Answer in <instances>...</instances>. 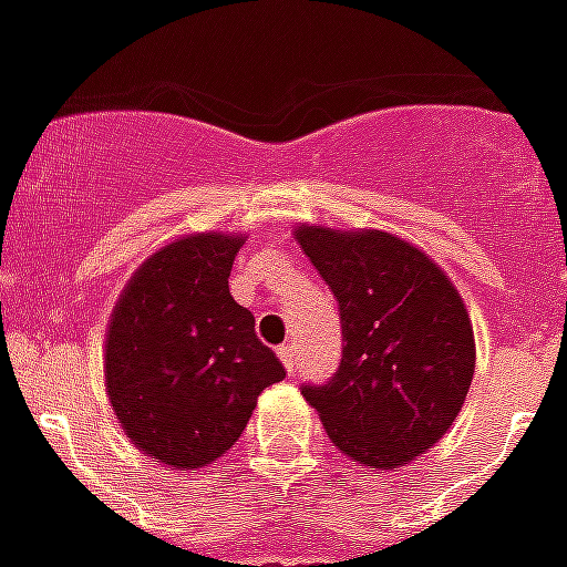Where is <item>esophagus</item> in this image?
<instances>
[{
	"instance_id": "esophagus-1",
	"label": "esophagus",
	"mask_w": 567,
	"mask_h": 567,
	"mask_svg": "<svg viewBox=\"0 0 567 567\" xmlns=\"http://www.w3.org/2000/svg\"><path fill=\"white\" fill-rule=\"evenodd\" d=\"M279 362H282L285 371L293 377V373H297V347H291V344L279 347Z\"/></svg>"
}]
</instances>
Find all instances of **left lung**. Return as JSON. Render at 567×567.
<instances>
[{
    "mask_svg": "<svg viewBox=\"0 0 567 567\" xmlns=\"http://www.w3.org/2000/svg\"><path fill=\"white\" fill-rule=\"evenodd\" d=\"M293 238L336 293L347 341L336 377L302 396L344 456L379 471L409 465L444 439L474 379L465 300L391 231L302 223Z\"/></svg>",
    "mask_w": 567,
    "mask_h": 567,
    "instance_id": "left-lung-1",
    "label": "left lung"
}]
</instances>
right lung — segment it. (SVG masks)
I'll return each mask as SVG.
<instances>
[{"mask_svg": "<svg viewBox=\"0 0 567 567\" xmlns=\"http://www.w3.org/2000/svg\"><path fill=\"white\" fill-rule=\"evenodd\" d=\"M238 231L185 235L137 267L105 332V391L117 423L146 456L196 471L240 439L258 394L285 379L231 300Z\"/></svg>", "mask_w": 567, "mask_h": 567, "instance_id": "add662e5", "label": "right lung"}]
</instances>
